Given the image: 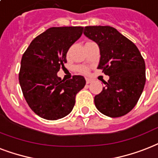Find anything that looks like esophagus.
Wrapping results in <instances>:
<instances>
[{
	"instance_id": "obj_1",
	"label": "esophagus",
	"mask_w": 158,
	"mask_h": 158,
	"mask_svg": "<svg viewBox=\"0 0 158 158\" xmlns=\"http://www.w3.org/2000/svg\"><path fill=\"white\" fill-rule=\"evenodd\" d=\"M85 81H86V84H89V83L91 82V80H90V79H89V78H86V79H85Z\"/></svg>"
}]
</instances>
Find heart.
Returning <instances> with one entry per match:
<instances>
[{
	"mask_svg": "<svg viewBox=\"0 0 158 158\" xmlns=\"http://www.w3.org/2000/svg\"><path fill=\"white\" fill-rule=\"evenodd\" d=\"M81 72H82V73H86V72H87V69H86V68H81Z\"/></svg>",
	"mask_w": 158,
	"mask_h": 158,
	"instance_id": "b5f03b06",
	"label": "heart"
}]
</instances>
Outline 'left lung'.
Listing matches in <instances>:
<instances>
[{
	"mask_svg": "<svg viewBox=\"0 0 158 158\" xmlns=\"http://www.w3.org/2000/svg\"><path fill=\"white\" fill-rule=\"evenodd\" d=\"M83 34L97 44V68L110 77L106 87L95 96V106L111 118L128 114L136 106L143 90L145 62L134 43L110 26H85Z\"/></svg>",
	"mask_w": 158,
	"mask_h": 158,
	"instance_id": "obj_1",
	"label": "left lung"
}]
</instances>
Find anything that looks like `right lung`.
<instances>
[{
	"label": "right lung",
	"instance_id": "add662e5",
	"mask_svg": "<svg viewBox=\"0 0 158 158\" xmlns=\"http://www.w3.org/2000/svg\"><path fill=\"white\" fill-rule=\"evenodd\" d=\"M82 31L81 26L49 28L30 43L22 56L19 85L30 109L41 118L57 120L69 114L76 95L85 86L82 76L65 81L57 74Z\"/></svg>",
	"mask_w": 158,
	"mask_h": 158
}]
</instances>
